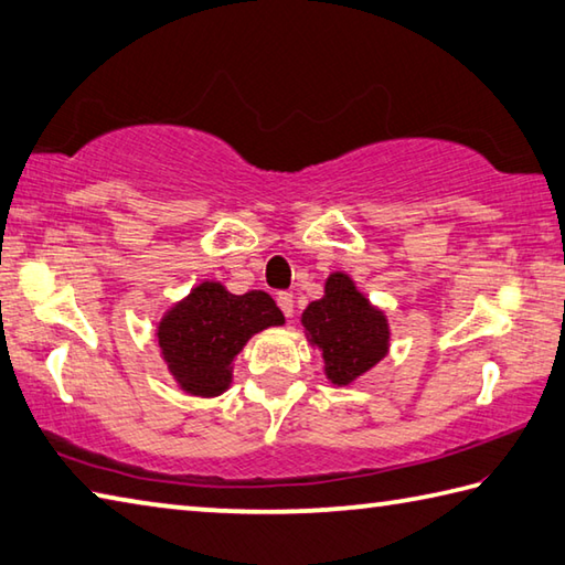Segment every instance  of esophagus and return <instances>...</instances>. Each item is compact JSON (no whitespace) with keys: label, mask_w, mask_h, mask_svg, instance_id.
Masks as SVG:
<instances>
[{"label":"esophagus","mask_w":565,"mask_h":565,"mask_svg":"<svg viewBox=\"0 0 565 565\" xmlns=\"http://www.w3.org/2000/svg\"><path fill=\"white\" fill-rule=\"evenodd\" d=\"M276 303H279V308H281L286 318H294V294L281 291L279 296H276Z\"/></svg>","instance_id":"obj_1"}]
</instances>
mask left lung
Masks as SVG:
<instances>
[{
  "instance_id": "8db88e82",
  "label": "left lung",
  "mask_w": 565,
  "mask_h": 565,
  "mask_svg": "<svg viewBox=\"0 0 565 565\" xmlns=\"http://www.w3.org/2000/svg\"><path fill=\"white\" fill-rule=\"evenodd\" d=\"M308 340L323 350L326 374L333 384H350L372 370L390 348V328L348 274H330L326 296L303 311Z\"/></svg>"
}]
</instances>
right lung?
Listing matches in <instances>:
<instances>
[{"instance_id": "add662e5", "label": "right lung", "mask_w": 565, "mask_h": 565, "mask_svg": "<svg viewBox=\"0 0 565 565\" xmlns=\"http://www.w3.org/2000/svg\"><path fill=\"white\" fill-rule=\"evenodd\" d=\"M284 313L264 291L235 296L223 284L203 281L159 326V345L173 377L188 394H223L230 364L245 342L269 326H281Z\"/></svg>"}]
</instances>
